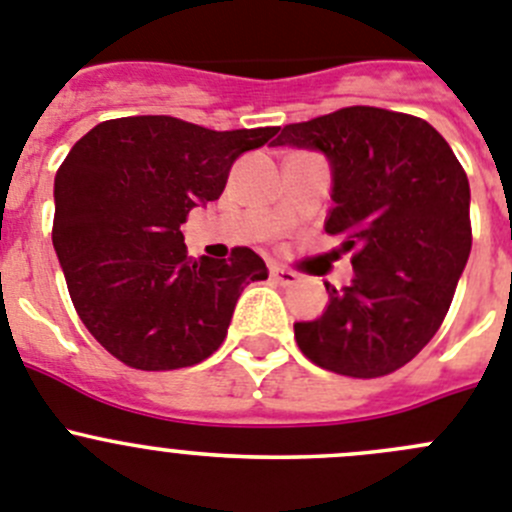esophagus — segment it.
<instances>
[{
    "label": "esophagus",
    "instance_id": "1",
    "mask_svg": "<svg viewBox=\"0 0 512 512\" xmlns=\"http://www.w3.org/2000/svg\"><path fill=\"white\" fill-rule=\"evenodd\" d=\"M270 275H273L275 283H280V285H296L298 283V275L293 273V270H288V267L273 265L270 267Z\"/></svg>",
    "mask_w": 512,
    "mask_h": 512
}]
</instances>
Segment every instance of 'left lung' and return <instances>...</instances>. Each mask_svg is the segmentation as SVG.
Here are the masks:
<instances>
[{"label":"left lung","instance_id":"obj_1","mask_svg":"<svg viewBox=\"0 0 512 512\" xmlns=\"http://www.w3.org/2000/svg\"><path fill=\"white\" fill-rule=\"evenodd\" d=\"M280 145L329 160L324 229L354 250L352 285L326 283V311L293 324L298 347L339 375H390L434 339L469 260L467 173L431 124L377 107L285 124Z\"/></svg>","mask_w":512,"mask_h":512}]
</instances>
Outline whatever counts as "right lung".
<instances>
[{
  "label": "right lung",
  "mask_w": 512,
  "mask_h": 512,
  "mask_svg": "<svg viewBox=\"0 0 512 512\" xmlns=\"http://www.w3.org/2000/svg\"><path fill=\"white\" fill-rule=\"evenodd\" d=\"M275 132L150 114L96 124L71 147L55 173L53 247L78 316L119 362L178 370L222 347L239 293L267 278L265 260L247 247L193 260L181 224Z\"/></svg>",
  "instance_id": "right-lung-1"
}]
</instances>
